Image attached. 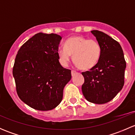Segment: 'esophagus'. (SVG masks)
<instances>
[{
    "label": "esophagus",
    "mask_w": 135,
    "mask_h": 135,
    "mask_svg": "<svg viewBox=\"0 0 135 135\" xmlns=\"http://www.w3.org/2000/svg\"><path fill=\"white\" fill-rule=\"evenodd\" d=\"M77 72L76 71H75V70H72L71 71V74H72V76H75L76 74H77Z\"/></svg>",
    "instance_id": "1"
}]
</instances>
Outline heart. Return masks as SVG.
Masks as SVG:
<instances>
[{
	"label": "heart",
	"mask_w": 135,
	"mask_h": 135,
	"mask_svg": "<svg viewBox=\"0 0 135 135\" xmlns=\"http://www.w3.org/2000/svg\"><path fill=\"white\" fill-rule=\"evenodd\" d=\"M101 54V47L99 42L88 40L81 36H73L65 40L64 47L57 50L59 62L67 66L71 55L74 63L82 70L92 69L99 62Z\"/></svg>",
	"instance_id": "1"
}]
</instances>
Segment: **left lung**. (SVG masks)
Returning a JSON list of instances; mask_svg holds the SVG:
<instances>
[{
  "mask_svg": "<svg viewBox=\"0 0 135 135\" xmlns=\"http://www.w3.org/2000/svg\"><path fill=\"white\" fill-rule=\"evenodd\" d=\"M101 47L99 62L89 71L82 73L83 95L88 101L104 104L112 100L124 85L126 62L120 44L107 34L91 31Z\"/></svg>",
  "mask_w": 135,
  "mask_h": 135,
  "instance_id": "8db88e82",
  "label": "left lung"
}]
</instances>
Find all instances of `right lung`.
Wrapping results in <instances>:
<instances>
[{
  "mask_svg": "<svg viewBox=\"0 0 135 135\" xmlns=\"http://www.w3.org/2000/svg\"><path fill=\"white\" fill-rule=\"evenodd\" d=\"M61 36L39 32L20 47L13 76L19 97L35 110L47 111L57 107L63 89L71 79V70L62 67L57 50Z\"/></svg>",
  "mask_w": 135,
  "mask_h": 135,
  "instance_id": "1",
  "label": "right lung"
}]
</instances>
